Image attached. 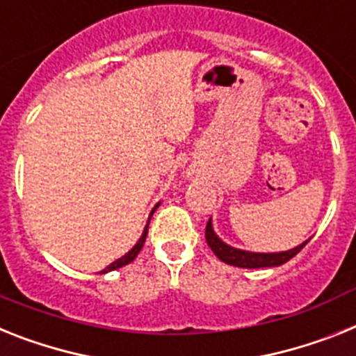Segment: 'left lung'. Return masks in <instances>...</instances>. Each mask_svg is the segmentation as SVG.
I'll list each match as a JSON object with an SVG mask.
<instances>
[{
  "label": "left lung",
  "instance_id": "obj_1",
  "mask_svg": "<svg viewBox=\"0 0 356 356\" xmlns=\"http://www.w3.org/2000/svg\"><path fill=\"white\" fill-rule=\"evenodd\" d=\"M206 243L211 248V252L219 257L220 261L226 262V264L237 266V268H271V266H280L288 262L289 259H293L300 250L307 244L302 243L300 246L293 248V250H288V252L280 253H252V252H243V250H237V248H232L228 244H224L217 235H215L213 228H211V220H208L206 224Z\"/></svg>",
  "mask_w": 356,
  "mask_h": 356
}]
</instances>
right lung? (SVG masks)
Segmentation results:
<instances>
[{
	"label": "right lung",
	"instance_id": "add662e5",
	"mask_svg": "<svg viewBox=\"0 0 356 356\" xmlns=\"http://www.w3.org/2000/svg\"><path fill=\"white\" fill-rule=\"evenodd\" d=\"M155 208H157V206H155ZM155 208H154V210H152L150 217H152V215H154ZM148 224H150V220H148ZM148 224H146V228H145V232H143L141 238H139V243H137V244H136V246H134V248H132V250H130V252H128V253H127V255H124V257H121V259H118V261H115V262H112V264H110V266H108V268H106V270H103V271H101V273H106V271L118 270V268H122V266H127V264H130V262H132V261H134V259H136V257H137V253L141 252V248H143V244H145V241H146V235H148Z\"/></svg>",
	"mask_w": 356,
	"mask_h": 356
}]
</instances>
